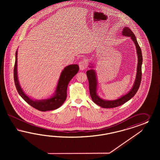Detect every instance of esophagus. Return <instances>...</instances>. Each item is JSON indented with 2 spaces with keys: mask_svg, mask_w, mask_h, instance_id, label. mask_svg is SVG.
Segmentation results:
<instances>
[{
  "mask_svg": "<svg viewBox=\"0 0 160 160\" xmlns=\"http://www.w3.org/2000/svg\"><path fill=\"white\" fill-rule=\"evenodd\" d=\"M87 62L86 61V60H82L81 62H80L78 63V65H79V68L81 70H84L85 68H86L87 67Z\"/></svg>",
  "mask_w": 160,
  "mask_h": 160,
  "instance_id": "esophagus-1",
  "label": "esophagus"
}]
</instances>
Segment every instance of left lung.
<instances>
[{
  "label": "left lung",
  "mask_w": 160,
  "mask_h": 160,
  "mask_svg": "<svg viewBox=\"0 0 160 160\" xmlns=\"http://www.w3.org/2000/svg\"><path fill=\"white\" fill-rule=\"evenodd\" d=\"M122 36L130 37L132 40L135 44L137 50V54L138 56V64L137 68V74H136V80L134 83V85L132 87L130 91L124 96H122L119 98L114 100H106L102 99L99 97L97 94V80L96 77V73L94 70L91 69L87 72V76L88 80L89 82V90L90 96L92 97V101L94 102L96 104L99 106L102 107V108H114L116 107L120 106L122 105L125 102L130 100L131 98L134 97L137 92L141 81V66L142 63V56L141 53V49L138 43L136 36L133 32L129 29L128 27H125L123 28L122 32ZM90 68L92 66H90Z\"/></svg>",
  "instance_id": "left-lung-1"
}]
</instances>
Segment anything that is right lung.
<instances>
[{"label": "right lung", "instance_id": "obj_1", "mask_svg": "<svg viewBox=\"0 0 160 160\" xmlns=\"http://www.w3.org/2000/svg\"><path fill=\"white\" fill-rule=\"evenodd\" d=\"M18 50L16 52L15 67H14V80L16 89L20 96L27 102L29 105L41 112L54 110L61 106L65 102L67 97V89L68 83L72 78L78 73L79 68L78 64H71L63 69L58 80L56 90L53 96L50 98L43 100H33L28 97L20 86L18 78L17 71Z\"/></svg>", "mask_w": 160, "mask_h": 160}]
</instances>
